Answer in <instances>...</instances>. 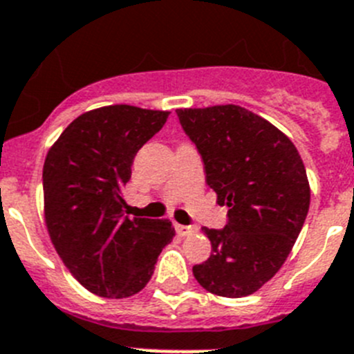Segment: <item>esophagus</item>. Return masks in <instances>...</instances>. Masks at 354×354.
<instances>
[{
  "label": "esophagus",
  "mask_w": 354,
  "mask_h": 354,
  "mask_svg": "<svg viewBox=\"0 0 354 354\" xmlns=\"http://www.w3.org/2000/svg\"><path fill=\"white\" fill-rule=\"evenodd\" d=\"M176 232L180 234V236H190V234L197 232V227H194V225H180V223H176Z\"/></svg>",
  "instance_id": "34e87169"
}]
</instances>
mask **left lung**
Masks as SVG:
<instances>
[{
  "instance_id": "8db88e82",
  "label": "left lung",
  "mask_w": 354,
  "mask_h": 354,
  "mask_svg": "<svg viewBox=\"0 0 354 354\" xmlns=\"http://www.w3.org/2000/svg\"><path fill=\"white\" fill-rule=\"evenodd\" d=\"M176 115L216 203L229 206L223 229H203L211 255L194 266V276L214 295H252L281 269L306 222L311 192L302 158L279 129L246 108H187Z\"/></svg>"
}]
</instances>
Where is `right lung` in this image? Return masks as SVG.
<instances>
[{
    "label": "right lung",
    "instance_id": "1",
    "mask_svg": "<svg viewBox=\"0 0 354 354\" xmlns=\"http://www.w3.org/2000/svg\"><path fill=\"white\" fill-rule=\"evenodd\" d=\"M169 111L115 104L87 111L64 129L43 166L48 234L69 272L88 292L125 299L150 281L169 220L125 216L122 192L138 150Z\"/></svg>",
    "mask_w": 354,
    "mask_h": 354
}]
</instances>
